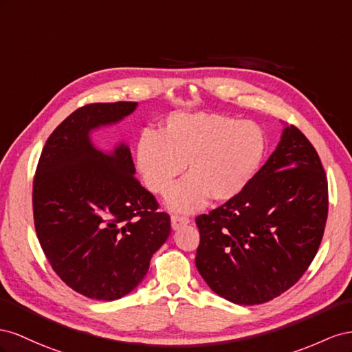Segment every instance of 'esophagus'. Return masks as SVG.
<instances>
[{"instance_id": "obj_1", "label": "esophagus", "mask_w": 352, "mask_h": 352, "mask_svg": "<svg viewBox=\"0 0 352 352\" xmlns=\"http://www.w3.org/2000/svg\"><path fill=\"white\" fill-rule=\"evenodd\" d=\"M190 223V218L186 217V215H178V214H174L173 217H170V226H173L174 230L179 228L182 226H186Z\"/></svg>"}]
</instances>
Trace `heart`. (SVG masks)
I'll use <instances>...</instances> for the list:
<instances>
[{
    "label": "heart",
    "instance_id": "1",
    "mask_svg": "<svg viewBox=\"0 0 352 352\" xmlns=\"http://www.w3.org/2000/svg\"><path fill=\"white\" fill-rule=\"evenodd\" d=\"M265 135L249 120L215 113H175L162 133L138 138V173L152 193L164 195L187 164L188 175L168 196L177 210H193L208 197H236L254 178L265 155Z\"/></svg>",
    "mask_w": 352,
    "mask_h": 352
}]
</instances>
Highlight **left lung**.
I'll return each mask as SVG.
<instances>
[{"label":"left lung","mask_w":352,"mask_h":352,"mask_svg":"<svg viewBox=\"0 0 352 352\" xmlns=\"http://www.w3.org/2000/svg\"><path fill=\"white\" fill-rule=\"evenodd\" d=\"M327 210V177L318 153L295 125L286 126L243 192L196 218L199 273L234 304L268 302L313 263Z\"/></svg>","instance_id":"8db88e82"}]
</instances>
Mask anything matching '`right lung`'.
Masks as SVG:
<instances>
[{
  "instance_id": "add662e5",
  "label": "right lung",
  "mask_w": 352,
  "mask_h": 352,
  "mask_svg": "<svg viewBox=\"0 0 352 352\" xmlns=\"http://www.w3.org/2000/svg\"><path fill=\"white\" fill-rule=\"evenodd\" d=\"M137 103L76 109L48 137L34 177L35 232L56 274L98 300L129 294L170 234V218L134 177L125 144L103 153L89 131L133 113Z\"/></svg>"
}]
</instances>
